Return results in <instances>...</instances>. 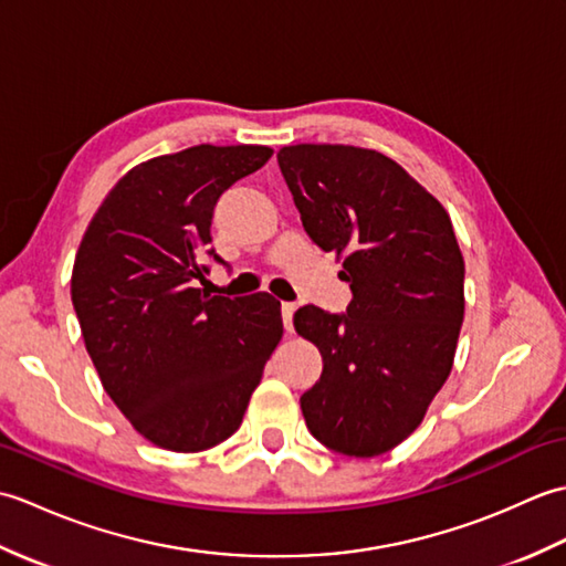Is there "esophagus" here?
I'll use <instances>...</instances> for the list:
<instances>
[{
  "label": "esophagus",
  "mask_w": 566,
  "mask_h": 566,
  "mask_svg": "<svg viewBox=\"0 0 566 566\" xmlns=\"http://www.w3.org/2000/svg\"><path fill=\"white\" fill-rule=\"evenodd\" d=\"M294 311H296V304H290V302L282 304V321H284L286 333H292L294 328Z\"/></svg>",
  "instance_id": "obj_1"
}]
</instances>
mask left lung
Returning a JSON list of instances; mask_svg holds the SVG:
<instances>
[{
  "label": "left lung",
  "instance_id": "left-lung-1",
  "mask_svg": "<svg viewBox=\"0 0 566 566\" xmlns=\"http://www.w3.org/2000/svg\"><path fill=\"white\" fill-rule=\"evenodd\" d=\"M304 231L343 258L347 314L302 306L294 328L323 357L302 396L311 436L377 457L420 426L450 377L464 318V260L442 203L399 163L355 146L276 153Z\"/></svg>",
  "mask_w": 566,
  "mask_h": 566
}]
</instances>
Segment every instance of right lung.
I'll return each instance as SVG.
<instances>
[{"mask_svg":"<svg viewBox=\"0 0 566 566\" xmlns=\"http://www.w3.org/2000/svg\"><path fill=\"white\" fill-rule=\"evenodd\" d=\"M272 158L268 146H195L128 170L106 195L72 268V306L104 391L143 438L201 452L243 423L282 340L268 292L197 290L213 207Z\"/></svg>","mask_w":566,"mask_h":566,"instance_id":"right-lung-1","label":"right lung"}]
</instances>
